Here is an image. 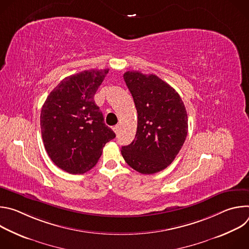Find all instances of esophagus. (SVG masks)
Segmentation results:
<instances>
[{"mask_svg":"<svg viewBox=\"0 0 249 249\" xmlns=\"http://www.w3.org/2000/svg\"><path fill=\"white\" fill-rule=\"evenodd\" d=\"M112 129H113V131L115 132V134H118V132H119V126H118V125L114 126Z\"/></svg>","mask_w":249,"mask_h":249,"instance_id":"1","label":"esophagus"}]
</instances>
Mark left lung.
I'll use <instances>...</instances> for the list:
<instances>
[{
  "mask_svg": "<svg viewBox=\"0 0 249 249\" xmlns=\"http://www.w3.org/2000/svg\"><path fill=\"white\" fill-rule=\"evenodd\" d=\"M137 109L134 141L121 149L125 161L143 174L166 168L182 148L188 132L184 103L168 84L156 75L128 71L123 75Z\"/></svg>",
  "mask_w": 249,
  "mask_h": 249,
  "instance_id": "obj_1",
  "label": "left lung"
}]
</instances>
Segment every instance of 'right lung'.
<instances>
[{
    "instance_id": "add662e5",
    "label": "right lung",
    "mask_w": 249,
    "mask_h": 249,
    "mask_svg": "<svg viewBox=\"0 0 249 249\" xmlns=\"http://www.w3.org/2000/svg\"><path fill=\"white\" fill-rule=\"evenodd\" d=\"M108 71L89 70L65 78L42 106L45 150L52 161L69 173H84L93 167L105 144L115 138L93 99Z\"/></svg>"
}]
</instances>
